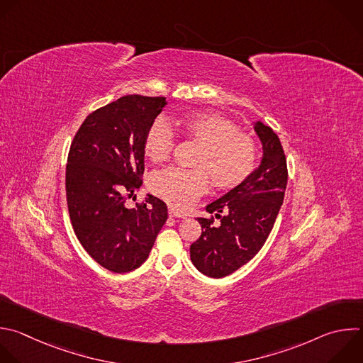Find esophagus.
Listing matches in <instances>:
<instances>
[{"label": "esophagus", "instance_id": "esophagus-1", "mask_svg": "<svg viewBox=\"0 0 363 363\" xmlns=\"http://www.w3.org/2000/svg\"><path fill=\"white\" fill-rule=\"evenodd\" d=\"M169 216L174 218H186V213L184 211H179L177 208H169Z\"/></svg>", "mask_w": 363, "mask_h": 363}]
</instances>
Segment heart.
Wrapping results in <instances>:
<instances>
[{
  "instance_id": "b5f03b06",
  "label": "heart",
  "mask_w": 363,
  "mask_h": 363,
  "mask_svg": "<svg viewBox=\"0 0 363 363\" xmlns=\"http://www.w3.org/2000/svg\"><path fill=\"white\" fill-rule=\"evenodd\" d=\"M189 141L199 144L192 165L185 169L171 167L150 178V189L169 205L185 209L208 186L209 177L218 189H230L242 184L255 169L257 141L239 131L233 121L213 112H191L177 119ZM175 148V135L162 119L151 124L145 134L144 151L150 161L161 164L169 160Z\"/></svg>"
}]
</instances>
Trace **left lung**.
<instances>
[{
    "label": "left lung",
    "instance_id": "8db88e82",
    "mask_svg": "<svg viewBox=\"0 0 363 363\" xmlns=\"http://www.w3.org/2000/svg\"><path fill=\"white\" fill-rule=\"evenodd\" d=\"M255 131L264 147L261 165L242 184L206 206L209 218H198L202 233L191 245V261L211 278L235 272L259 252L284 202L288 167L282 144L262 123H257ZM215 217L221 219L218 225L213 223Z\"/></svg>",
    "mask_w": 363,
    "mask_h": 363
}]
</instances>
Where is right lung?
Masks as SVG:
<instances>
[{
    "mask_svg": "<svg viewBox=\"0 0 363 363\" xmlns=\"http://www.w3.org/2000/svg\"><path fill=\"white\" fill-rule=\"evenodd\" d=\"M165 104L164 96H121L91 112L69 147V219L84 250L111 272L141 267L168 218L165 202L154 195L125 206V196L143 185L145 134Z\"/></svg>",
    "mask_w": 363,
    "mask_h": 363,
    "instance_id": "right-lung-1",
    "label": "right lung"
}]
</instances>
